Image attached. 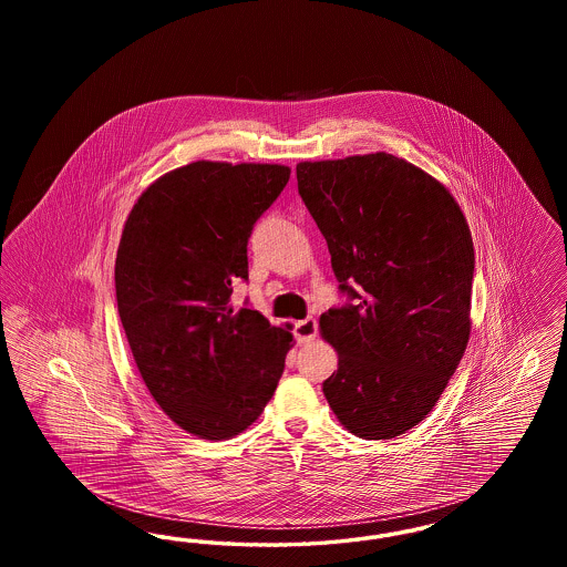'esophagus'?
Listing matches in <instances>:
<instances>
[{
  "instance_id": "esophagus-1",
  "label": "esophagus",
  "mask_w": 567,
  "mask_h": 567,
  "mask_svg": "<svg viewBox=\"0 0 567 567\" xmlns=\"http://www.w3.org/2000/svg\"><path fill=\"white\" fill-rule=\"evenodd\" d=\"M293 333H296L299 344H306V342L315 340L317 338V321L312 317H308L303 321H297L296 327H293Z\"/></svg>"
}]
</instances>
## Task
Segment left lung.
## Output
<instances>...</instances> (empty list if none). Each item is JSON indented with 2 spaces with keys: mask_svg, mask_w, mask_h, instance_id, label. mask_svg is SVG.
<instances>
[{
  "mask_svg": "<svg viewBox=\"0 0 567 567\" xmlns=\"http://www.w3.org/2000/svg\"><path fill=\"white\" fill-rule=\"evenodd\" d=\"M297 189L351 303L321 315L323 382L349 432L389 440L440 400L470 340L474 244L449 189L389 153L297 163Z\"/></svg>",
  "mask_w": 567,
  "mask_h": 567,
  "instance_id": "obj_1",
  "label": "left lung"
}]
</instances>
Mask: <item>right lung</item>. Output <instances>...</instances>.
Instances as JSON below:
<instances>
[{"mask_svg":"<svg viewBox=\"0 0 567 567\" xmlns=\"http://www.w3.org/2000/svg\"><path fill=\"white\" fill-rule=\"evenodd\" d=\"M278 163L193 162L157 178L125 220L114 264L118 317L135 365L185 432L227 440L270 402L293 347L229 301L248 280L252 225L289 183Z\"/></svg>","mask_w":567,"mask_h":567,"instance_id":"add662e5","label":"right lung"}]
</instances>
